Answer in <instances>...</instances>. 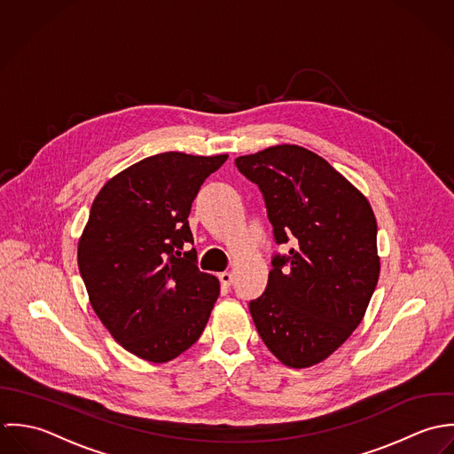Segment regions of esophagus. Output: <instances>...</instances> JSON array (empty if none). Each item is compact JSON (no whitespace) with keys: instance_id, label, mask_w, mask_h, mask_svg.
Returning <instances> with one entry per match:
<instances>
[{"instance_id":"1","label":"esophagus","mask_w":454,"mask_h":454,"mask_svg":"<svg viewBox=\"0 0 454 454\" xmlns=\"http://www.w3.org/2000/svg\"><path fill=\"white\" fill-rule=\"evenodd\" d=\"M219 280H221V286L223 287H230L233 284V273L223 272L219 273Z\"/></svg>"}]
</instances>
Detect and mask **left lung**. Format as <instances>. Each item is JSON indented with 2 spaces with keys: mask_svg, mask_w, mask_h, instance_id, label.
<instances>
[{
  "mask_svg": "<svg viewBox=\"0 0 454 454\" xmlns=\"http://www.w3.org/2000/svg\"><path fill=\"white\" fill-rule=\"evenodd\" d=\"M267 207L277 246L265 291L249 310L265 346L305 368L339 349L362 323L379 278L370 203L328 161L298 145L235 160Z\"/></svg>",
  "mask_w": 454,
  "mask_h": 454,
  "instance_id": "left-lung-1",
  "label": "left lung"
}]
</instances>
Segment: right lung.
<instances>
[{
	"mask_svg": "<svg viewBox=\"0 0 454 454\" xmlns=\"http://www.w3.org/2000/svg\"><path fill=\"white\" fill-rule=\"evenodd\" d=\"M226 154L163 153L106 182L79 242V270L112 337L153 363L177 358L205 330L219 280L200 272L189 228L201 184Z\"/></svg>",
	"mask_w": 454,
	"mask_h": 454,
	"instance_id": "add662e5",
	"label": "right lung"
}]
</instances>
